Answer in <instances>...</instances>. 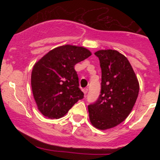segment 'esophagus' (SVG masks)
<instances>
[{
  "instance_id": "esophagus-1",
  "label": "esophagus",
  "mask_w": 160,
  "mask_h": 160,
  "mask_svg": "<svg viewBox=\"0 0 160 160\" xmlns=\"http://www.w3.org/2000/svg\"><path fill=\"white\" fill-rule=\"evenodd\" d=\"M83 93H84V95H86L87 93H88V88H86V89H83Z\"/></svg>"
}]
</instances>
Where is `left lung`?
Returning <instances> with one entry per match:
<instances>
[{"label":"left lung","instance_id":"left-lung-1","mask_svg":"<svg viewBox=\"0 0 160 160\" xmlns=\"http://www.w3.org/2000/svg\"><path fill=\"white\" fill-rule=\"evenodd\" d=\"M101 90L98 101L88 105L90 121L95 128H114L126 119L133 108L139 83L129 61L119 52L99 50Z\"/></svg>","mask_w":160,"mask_h":160}]
</instances>
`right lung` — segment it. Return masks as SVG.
Instances as JSON below:
<instances>
[{
    "instance_id": "add662e5",
    "label": "right lung",
    "mask_w": 160,
    "mask_h": 160,
    "mask_svg": "<svg viewBox=\"0 0 160 160\" xmlns=\"http://www.w3.org/2000/svg\"><path fill=\"white\" fill-rule=\"evenodd\" d=\"M90 56L91 52L86 48L65 45L49 51L34 65L32 90L43 115L60 118L83 98L74 66Z\"/></svg>"
}]
</instances>
